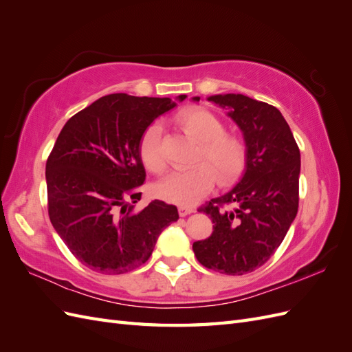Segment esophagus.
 <instances>
[{"label": "esophagus", "mask_w": 352, "mask_h": 352, "mask_svg": "<svg viewBox=\"0 0 352 352\" xmlns=\"http://www.w3.org/2000/svg\"><path fill=\"white\" fill-rule=\"evenodd\" d=\"M190 212H194V208H189V207H179V216L180 217H185L188 214H190Z\"/></svg>", "instance_id": "34e87169"}]
</instances>
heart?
Instances as JSON below:
<instances>
[{"label":"heart","instance_id":"b5f03b06","mask_svg":"<svg viewBox=\"0 0 352 352\" xmlns=\"http://www.w3.org/2000/svg\"><path fill=\"white\" fill-rule=\"evenodd\" d=\"M175 122L186 136L198 142L194 157L197 166L167 175L155 184L154 192L172 204L190 207L210 192L216 180L221 186L235 182L247 163V145L239 136L225 132L223 122L206 109H186L175 117ZM160 145L162 127L154 123L146 127L140 142L142 163L154 173L164 170Z\"/></svg>","mask_w":352,"mask_h":352}]
</instances>
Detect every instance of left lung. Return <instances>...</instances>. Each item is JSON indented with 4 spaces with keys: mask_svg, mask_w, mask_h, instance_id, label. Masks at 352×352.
Here are the masks:
<instances>
[{
    "mask_svg": "<svg viewBox=\"0 0 352 352\" xmlns=\"http://www.w3.org/2000/svg\"><path fill=\"white\" fill-rule=\"evenodd\" d=\"M207 100L225 109L238 124L247 145V163L235 186L201 207L214 225L211 236L194 242L192 250L204 267L241 276L272 257L296 217L300 148L273 105L242 94H219Z\"/></svg>",
    "mask_w": 352,
    "mask_h": 352,
    "instance_id": "left-lung-1",
    "label": "left lung"
}]
</instances>
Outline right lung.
<instances>
[{
	"label": "right lung",
	"instance_id": "add662e5",
	"mask_svg": "<svg viewBox=\"0 0 352 352\" xmlns=\"http://www.w3.org/2000/svg\"><path fill=\"white\" fill-rule=\"evenodd\" d=\"M186 95H179L184 101ZM176 105L170 98L110 94L67 120L47 160L48 214L70 252L102 274H122L151 257L177 208L154 199L136 210L146 127ZM131 199V201H127Z\"/></svg>",
	"mask_w": 352,
	"mask_h": 352
}]
</instances>
